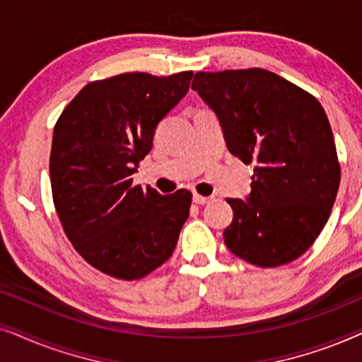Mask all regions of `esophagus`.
<instances>
[{"label": "esophagus", "instance_id": "esophagus-1", "mask_svg": "<svg viewBox=\"0 0 362 362\" xmlns=\"http://www.w3.org/2000/svg\"><path fill=\"white\" fill-rule=\"evenodd\" d=\"M192 201H194L196 204L204 206V204H207V202L211 201V197H206V196H201V194H194V196H192Z\"/></svg>", "mask_w": 362, "mask_h": 362}]
</instances>
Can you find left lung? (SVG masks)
Wrapping results in <instances>:
<instances>
[{"instance_id": "obj_1", "label": "left lung", "mask_w": 362, "mask_h": 362, "mask_svg": "<svg viewBox=\"0 0 362 362\" xmlns=\"http://www.w3.org/2000/svg\"><path fill=\"white\" fill-rule=\"evenodd\" d=\"M191 88L219 117L232 155L254 165L249 199H227L226 245L262 269L296 260L328 222L341 181L321 103L259 67L196 72Z\"/></svg>"}]
</instances>
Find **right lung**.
I'll return each instance as SVG.
<instances>
[{
    "label": "right lung",
    "mask_w": 362,
    "mask_h": 362,
    "mask_svg": "<svg viewBox=\"0 0 362 362\" xmlns=\"http://www.w3.org/2000/svg\"><path fill=\"white\" fill-rule=\"evenodd\" d=\"M192 71L127 72L88 82L54 127L49 173L62 229L87 264L140 280L165 264L189 216L192 194L133 186L155 128L186 95Z\"/></svg>",
    "instance_id": "right-lung-1"
}]
</instances>
